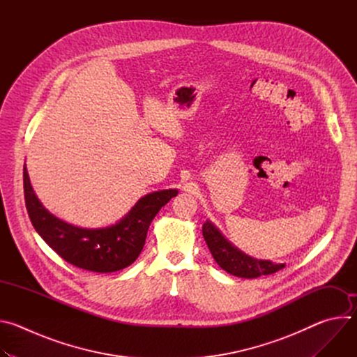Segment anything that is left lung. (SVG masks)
I'll list each match as a JSON object with an SVG mask.
<instances>
[{"label": "left lung", "instance_id": "1", "mask_svg": "<svg viewBox=\"0 0 357 357\" xmlns=\"http://www.w3.org/2000/svg\"><path fill=\"white\" fill-rule=\"evenodd\" d=\"M202 231L216 263L231 275L240 278H257L274 274L285 267V264H274L268 260H257L245 256L244 252L227 241L219 229L209 220L203 225Z\"/></svg>", "mask_w": 357, "mask_h": 357}]
</instances>
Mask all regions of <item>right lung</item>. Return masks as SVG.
Segmentation results:
<instances>
[{"label": "right lung", "instance_id": "1", "mask_svg": "<svg viewBox=\"0 0 357 357\" xmlns=\"http://www.w3.org/2000/svg\"><path fill=\"white\" fill-rule=\"evenodd\" d=\"M24 195L32 226L65 261L93 273H113L137 260L152 219L178 195V190L165 189L145 195L123 220L103 229L76 227L49 213L33 193L26 167Z\"/></svg>", "mask_w": 357, "mask_h": 357}]
</instances>
